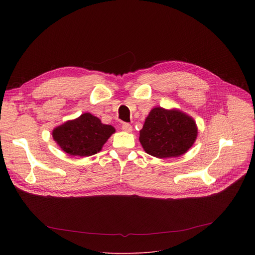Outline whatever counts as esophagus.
<instances>
[{
    "instance_id": "obj_1",
    "label": "esophagus",
    "mask_w": 255,
    "mask_h": 255,
    "mask_svg": "<svg viewBox=\"0 0 255 255\" xmlns=\"http://www.w3.org/2000/svg\"><path fill=\"white\" fill-rule=\"evenodd\" d=\"M122 129L125 131V132H131L132 131V126L130 125V124H128V123H124L123 125H122Z\"/></svg>"
}]
</instances>
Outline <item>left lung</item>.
Here are the masks:
<instances>
[{
	"mask_svg": "<svg viewBox=\"0 0 255 255\" xmlns=\"http://www.w3.org/2000/svg\"><path fill=\"white\" fill-rule=\"evenodd\" d=\"M192 117L178 109L154 107L139 131V142L145 153L156 158L179 157L188 151L197 137Z\"/></svg>",
	"mask_w": 255,
	"mask_h": 255,
	"instance_id": "8db88e82",
	"label": "left lung"
}]
</instances>
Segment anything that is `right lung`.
<instances>
[{"instance_id": "obj_1", "label": "right lung", "mask_w": 255, "mask_h": 255, "mask_svg": "<svg viewBox=\"0 0 255 255\" xmlns=\"http://www.w3.org/2000/svg\"><path fill=\"white\" fill-rule=\"evenodd\" d=\"M115 132L116 129L112 125H105L99 118L85 113L56 127L51 135L65 153L89 157L100 152Z\"/></svg>"}]
</instances>
